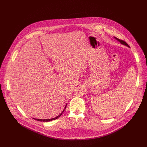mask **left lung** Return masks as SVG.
Here are the masks:
<instances>
[{
	"instance_id": "1",
	"label": "left lung",
	"mask_w": 147,
	"mask_h": 147,
	"mask_svg": "<svg viewBox=\"0 0 147 147\" xmlns=\"http://www.w3.org/2000/svg\"><path fill=\"white\" fill-rule=\"evenodd\" d=\"M114 38L117 40V41H119V42L121 44H122V45H125V46H126V47H129V48H130V47L129 46V45L125 42H124V40H120V39H118V38H116V37H115L114 36Z\"/></svg>"
}]
</instances>
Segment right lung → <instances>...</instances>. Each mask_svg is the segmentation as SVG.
Masks as SVG:
<instances>
[{"instance_id":"1","label":"right lung","mask_w":147,"mask_h":147,"mask_svg":"<svg viewBox=\"0 0 147 147\" xmlns=\"http://www.w3.org/2000/svg\"><path fill=\"white\" fill-rule=\"evenodd\" d=\"M66 106H67V104L66 105V107H65V108H64V109L63 110V111L61 112V113L59 115H58L57 116H56V117H54V118H52V119H35V118H33L34 119H35V120H38V121H52V120H55V119H57V118H59L61 115H62V113L64 112V111H65V109H66Z\"/></svg>"}]
</instances>
